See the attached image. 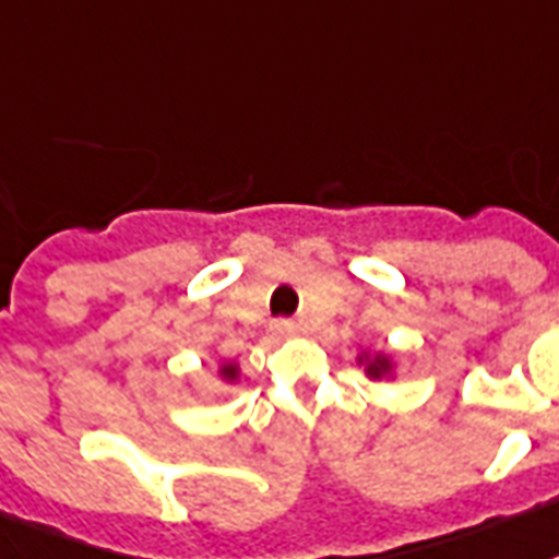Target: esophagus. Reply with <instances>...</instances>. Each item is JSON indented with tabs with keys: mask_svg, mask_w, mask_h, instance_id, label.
I'll use <instances>...</instances> for the list:
<instances>
[{
	"mask_svg": "<svg viewBox=\"0 0 559 559\" xmlns=\"http://www.w3.org/2000/svg\"><path fill=\"white\" fill-rule=\"evenodd\" d=\"M274 330L280 333V336H292V333H297V324L295 321H276Z\"/></svg>",
	"mask_w": 559,
	"mask_h": 559,
	"instance_id": "1",
	"label": "esophagus"
}]
</instances>
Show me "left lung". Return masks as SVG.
Here are the masks:
<instances>
[{"mask_svg": "<svg viewBox=\"0 0 559 559\" xmlns=\"http://www.w3.org/2000/svg\"><path fill=\"white\" fill-rule=\"evenodd\" d=\"M357 366H364V374L369 381H393L399 374L396 354L390 352H360L357 354Z\"/></svg>", "mask_w": 559, "mask_h": 559, "instance_id": "left-lung-1", "label": "left lung"}]
</instances>
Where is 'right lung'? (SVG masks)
<instances>
[{
	"instance_id": "1",
	"label": "right lung",
	"mask_w": 559,
	"mask_h": 559,
	"mask_svg": "<svg viewBox=\"0 0 559 559\" xmlns=\"http://www.w3.org/2000/svg\"><path fill=\"white\" fill-rule=\"evenodd\" d=\"M217 378L223 381V384L235 386L240 381V364H235V360H219Z\"/></svg>"
}]
</instances>
